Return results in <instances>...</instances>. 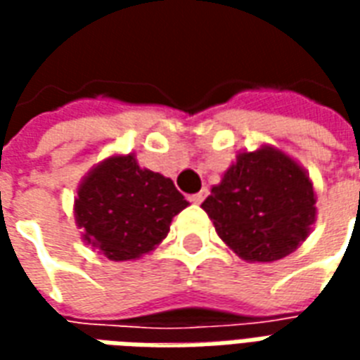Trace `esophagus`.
Returning a JSON list of instances; mask_svg holds the SVG:
<instances>
[{
	"mask_svg": "<svg viewBox=\"0 0 360 360\" xmlns=\"http://www.w3.org/2000/svg\"><path fill=\"white\" fill-rule=\"evenodd\" d=\"M204 198H206V191H200V193H195V195L188 196V200H191V202H195V204H200Z\"/></svg>",
	"mask_w": 360,
	"mask_h": 360,
	"instance_id": "esophagus-1",
	"label": "esophagus"
}]
</instances>
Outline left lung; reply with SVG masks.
Wrapping results in <instances>:
<instances>
[{
  "instance_id": "left-lung-1",
  "label": "left lung",
  "mask_w": 360,
  "mask_h": 360,
  "mask_svg": "<svg viewBox=\"0 0 360 360\" xmlns=\"http://www.w3.org/2000/svg\"><path fill=\"white\" fill-rule=\"evenodd\" d=\"M316 198L309 175L274 148L243 152L202 208L227 247L250 262L291 255L314 224Z\"/></svg>"
}]
</instances>
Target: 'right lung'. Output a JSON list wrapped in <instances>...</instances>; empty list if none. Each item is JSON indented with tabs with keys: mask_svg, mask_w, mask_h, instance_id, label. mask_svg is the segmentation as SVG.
<instances>
[{
	"mask_svg": "<svg viewBox=\"0 0 360 360\" xmlns=\"http://www.w3.org/2000/svg\"><path fill=\"white\" fill-rule=\"evenodd\" d=\"M187 204L172 179L141 169L134 156H113L84 179L75 216L84 241L119 262L154 249Z\"/></svg>",
	"mask_w": 360,
	"mask_h": 360,
	"instance_id": "obj_1",
	"label": "right lung"
}]
</instances>
